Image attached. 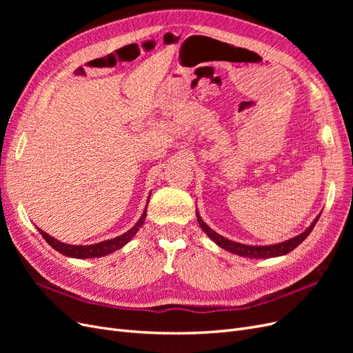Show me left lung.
Segmentation results:
<instances>
[{"label": "left lung", "mask_w": 353, "mask_h": 353, "mask_svg": "<svg viewBox=\"0 0 353 353\" xmlns=\"http://www.w3.org/2000/svg\"><path fill=\"white\" fill-rule=\"evenodd\" d=\"M196 215H197V222L200 223L201 230L205 231L208 234V237L212 239L213 241H215L219 248L225 249L227 252L230 253H234V254H239V256H243V258H254V259H266V258H275V256H283V254H287L288 252H292L293 249H296L299 244H301L309 234H311V231L314 230L316 221L319 219V215L314 219V222L311 223V227H309L305 232L299 234V236L287 240V241H283V243H279V244H271V245H248V244H241V243H236V241H231L225 237L219 236L218 232H215L213 230H210L205 222H203V219L200 218V215L196 210Z\"/></svg>", "instance_id": "1"}]
</instances>
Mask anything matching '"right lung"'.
Segmentation results:
<instances>
[{
  "instance_id": "add662e5",
  "label": "right lung",
  "mask_w": 353,
  "mask_h": 353,
  "mask_svg": "<svg viewBox=\"0 0 353 353\" xmlns=\"http://www.w3.org/2000/svg\"><path fill=\"white\" fill-rule=\"evenodd\" d=\"M148 200H150V197H148ZM147 205H148V201H147ZM145 216H147V208L144 209L140 221H138L130 231H126L125 234H122V236L114 237L112 240H105V241H100L97 244H88V245H73V244L61 243V241H59L56 239H52L51 236H48V234L44 232L42 230L38 228V231L41 232V236L44 237V240L51 245V248L56 249L61 254L70 256V258H78V259L101 258V256L113 253L116 250H119L121 248H123V245L135 236L137 231L141 228Z\"/></svg>"
}]
</instances>
